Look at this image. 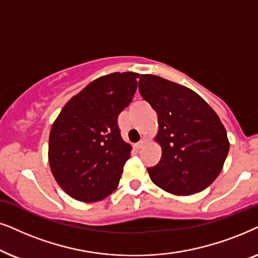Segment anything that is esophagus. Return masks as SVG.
<instances>
[{"label":"esophagus","instance_id":"obj_1","mask_svg":"<svg viewBox=\"0 0 258 258\" xmlns=\"http://www.w3.org/2000/svg\"><path fill=\"white\" fill-rule=\"evenodd\" d=\"M145 144H146V139L143 138L142 140H140L139 143L136 144V147H137V149H138V150H140V149H142V147H144V145H145Z\"/></svg>","mask_w":258,"mask_h":258}]
</instances>
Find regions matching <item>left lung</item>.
Returning <instances> with one entry per match:
<instances>
[{"label": "left lung", "mask_w": 258, "mask_h": 258, "mask_svg": "<svg viewBox=\"0 0 258 258\" xmlns=\"http://www.w3.org/2000/svg\"><path fill=\"white\" fill-rule=\"evenodd\" d=\"M139 92L158 115L154 140L161 158L147 169L151 180L177 196L205 190L221 173L230 147L217 113L192 89L157 75L142 74Z\"/></svg>", "instance_id": "1"}]
</instances>
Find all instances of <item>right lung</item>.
I'll return each instance as SVG.
<instances>
[{"label":"right lung","mask_w":258,"mask_h":258,"mask_svg":"<svg viewBox=\"0 0 258 258\" xmlns=\"http://www.w3.org/2000/svg\"><path fill=\"white\" fill-rule=\"evenodd\" d=\"M140 75L111 73L74 95L55 119L48 160L60 187L77 201H101L118 187L132 146L120 136L118 115L132 101Z\"/></svg>","instance_id":"1"}]
</instances>
